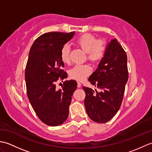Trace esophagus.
Here are the masks:
<instances>
[{
	"label": "esophagus",
	"instance_id": "1",
	"mask_svg": "<svg viewBox=\"0 0 152 152\" xmlns=\"http://www.w3.org/2000/svg\"><path fill=\"white\" fill-rule=\"evenodd\" d=\"M77 83H78V86H78V88H81V86H82V84H81V83H80V82H77Z\"/></svg>",
	"mask_w": 152,
	"mask_h": 152
}]
</instances>
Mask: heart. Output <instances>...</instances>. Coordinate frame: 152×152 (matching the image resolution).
Segmentation results:
<instances>
[{
	"label": "heart",
	"mask_w": 152,
	"mask_h": 152,
	"mask_svg": "<svg viewBox=\"0 0 152 152\" xmlns=\"http://www.w3.org/2000/svg\"><path fill=\"white\" fill-rule=\"evenodd\" d=\"M77 44L85 51L88 59L93 63H97L101 61L106 53V45L102 41H97L96 38L89 34H83L78 38ZM70 48L68 44H64L61 48L60 56L64 63L70 62ZM91 72V67L88 64H76L69 71L71 78L82 81Z\"/></svg>",
	"instance_id": "obj_1"
}]
</instances>
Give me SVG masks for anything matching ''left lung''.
<instances>
[{
    "label": "left lung",
    "instance_id": "left-lung-1",
    "mask_svg": "<svg viewBox=\"0 0 152 152\" xmlns=\"http://www.w3.org/2000/svg\"><path fill=\"white\" fill-rule=\"evenodd\" d=\"M128 76L127 54L118 40L113 39L106 46L97 69L88 80L101 91L82 88L86 93L85 107L90 119L102 124L114 117L121 106Z\"/></svg>",
    "mask_w": 152,
    "mask_h": 152
}]
</instances>
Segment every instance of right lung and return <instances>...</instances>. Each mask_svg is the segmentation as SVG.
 Returning a JSON list of instances; mask_svg holds the SVG:
<instances>
[{"instance_id":"1","label":"right lung","mask_w":152,"mask_h":152,"mask_svg":"<svg viewBox=\"0 0 152 152\" xmlns=\"http://www.w3.org/2000/svg\"><path fill=\"white\" fill-rule=\"evenodd\" d=\"M69 33L50 32L42 34L32 45L25 68V82L28 100L40 120L50 126L66 121L73 93L77 88L74 80L64 82L61 89L56 82L67 77L62 69L61 48L73 37Z\"/></svg>"}]
</instances>
